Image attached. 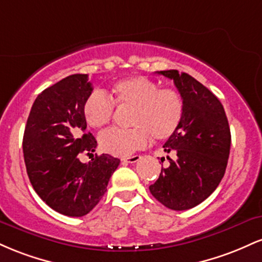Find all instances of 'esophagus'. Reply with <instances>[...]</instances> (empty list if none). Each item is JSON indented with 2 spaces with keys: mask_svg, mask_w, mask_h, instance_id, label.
I'll return each mask as SVG.
<instances>
[{
  "mask_svg": "<svg viewBox=\"0 0 262 262\" xmlns=\"http://www.w3.org/2000/svg\"><path fill=\"white\" fill-rule=\"evenodd\" d=\"M122 160L124 162H129V164H135V162L140 160V156L139 155H133V156H129V158L122 159Z\"/></svg>",
  "mask_w": 262,
  "mask_h": 262,
  "instance_id": "1",
  "label": "esophagus"
}]
</instances>
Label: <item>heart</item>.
I'll return each mask as SVG.
<instances>
[{
	"label": "heart",
	"mask_w": 262,
	"mask_h": 262,
	"mask_svg": "<svg viewBox=\"0 0 262 262\" xmlns=\"http://www.w3.org/2000/svg\"><path fill=\"white\" fill-rule=\"evenodd\" d=\"M112 101L101 91H93L83 103V117L90 127L102 128L112 121L114 104L130 108L129 129H111L100 137L103 151L127 156L148 143L170 138L182 119L183 103L180 93L170 87H159L145 76H133L117 81L111 90Z\"/></svg>",
	"instance_id": "obj_1"
}]
</instances>
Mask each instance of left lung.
<instances>
[{
    "mask_svg": "<svg viewBox=\"0 0 262 262\" xmlns=\"http://www.w3.org/2000/svg\"><path fill=\"white\" fill-rule=\"evenodd\" d=\"M173 80L183 103L177 130L164 144L175 152L150 192L159 202L173 210L196 207L214 192L223 179L230 151V129L223 104L191 75L177 70L158 71Z\"/></svg>",
    "mask_w": 262,
    "mask_h": 262,
    "instance_id": "left-lung-1",
    "label": "left lung"
}]
</instances>
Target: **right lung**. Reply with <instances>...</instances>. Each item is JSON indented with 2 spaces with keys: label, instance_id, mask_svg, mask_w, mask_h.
I'll use <instances>...</instances> for the list:
<instances>
[{
  "label": "right lung",
  "instance_id": "right-lung-1",
  "mask_svg": "<svg viewBox=\"0 0 262 262\" xmlns=\"http://www.w3.org/2000/svg\"><path fill=\"white\" fill-rule=\"evenodd\" d=\"M92 92L86 74H75L39 93L33 103L23 154L33 188L50 208L82 217L95 208L121 160L97 155L87 164L81 152L95 151L97 141L86 130L83 103Z\"/></svg>",
  "mask_w": 262,
  "mask_h": 262
}]
</instances>
